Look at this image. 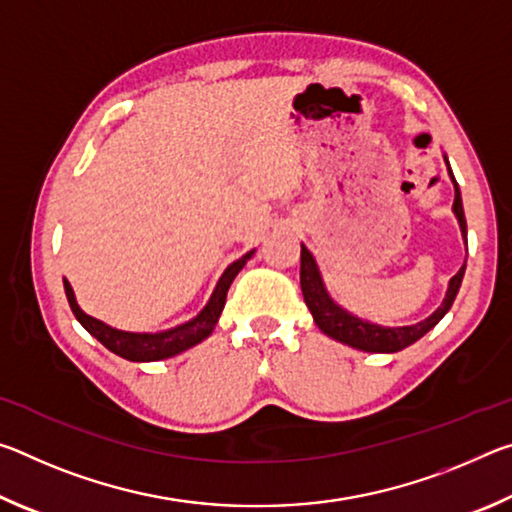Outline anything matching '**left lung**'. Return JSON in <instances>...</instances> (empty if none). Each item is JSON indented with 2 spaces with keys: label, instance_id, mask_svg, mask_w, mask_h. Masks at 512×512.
Returning a JSON list of instances; mask_svg holds the SVG:
<instances>
[{
  "label": "left lung",
  "instance_id": "left-lung-1",
  "mask_svg": "<svg viewBox=\"0 0 512 512\" xmlns=\"http://www.w3.org/2000/svg\"><path fill=\"white\" fill-rule=\"evenodd\" d=\"M447 171L454 183V214L458 219V225H461L463 239L467 244V223H465V212H463V201H461V189H458L454 173L449 169V162H447ZM463 275H465V264L461 266V271L449 280L443 305L433 311L429 318H424L422 323L404 325V327H381L375 323H368V320H361L354 314H350V311H345L341 305H336L325 289V282L323 277H320L314 255H311L305 246L300 250V289H302V296H305L311 316H314V323L320 327V332L332 336L334 341L345 343L350 345V348H357L363 352H400L404 348H409V345H413L415 341H420L422 336L427 334L429 329L436 327L440 323V318L452 309L456 293L461 289Z\"/></svg>",
  "mask_w": 512,
  "mask_h": 512
}]
</instances>
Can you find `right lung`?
<instances>
[{
	"instance_id": "1",
	"label": "right lung",
	"mask_w": 512,
	"mask_h": 512,
	"mask_svg": "<svg viewBox=\"0 0 512 512\" xmlns=\"http://www.w3.org/2000/svg\"><path fill=\"white\" fill-rule=\"evenodd\" d=\"M255 250H250L237 262H232L228 268H225L219 284L212 293V298L207 300V305L203 307L201 314L196 318L187 320V323L167 329V332H158V334H135V332H121V329L110 327L101 320L92 318L85 314V311L79 307V302L74 298V291L69 287V282H65V293L69 300V307H72L74 316L79 323L88 329V332L97 339L99 343L106 345L110 352L119 354L121 359L128 361H160V359H169L176 357V354L185 352L189 348H194L196 343H201L203 339L212 334V329L219 323V316L225 305V296H228V289L232 280H235L237 273L246 266V262L253 257Z\"/></svg>"
}]
</instances>
